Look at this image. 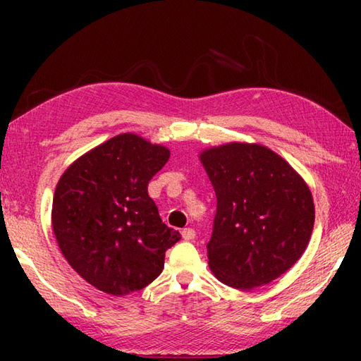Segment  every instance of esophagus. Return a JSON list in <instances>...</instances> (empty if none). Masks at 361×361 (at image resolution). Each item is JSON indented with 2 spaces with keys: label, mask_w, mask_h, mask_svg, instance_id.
Instances as JSON below:
<instances>
[{
  "label": "esophagus",
  "mask_w": 361,
  "mask_h": 361,
  "mask_svg": "<svg viewBox=\"0 0 361 361\" xmlns=\"http://www.w3.org/2000/svg\"><path fill=\"white\" fill-rule=\"evenodd\" d=\"M181 235H183V239H185V240H192L195 237V231L191 229V228H186V229L181 231Z\"/></svg>",
  "instance_id": "obj_1"
}]
</instances>
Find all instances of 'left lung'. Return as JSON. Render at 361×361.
<instances>
[{
  "mask_svg": "<svg viewBox=\"0 0 361 361\" xmlns=\"http://www.w3.org/2000/svg\"><path fill=\"white\" fill-rule=\"evenodd\" d=\"M216 194L207 243L215 277L253 290L285 274L309 245L312 192L283 157L258 143H226L200 152Z\"/></svg>",
  "mask_w": 361,
  "mask_h": 361,
  "instance_id": "8db88e82",
  "label": "left lung"
}]
</instances>
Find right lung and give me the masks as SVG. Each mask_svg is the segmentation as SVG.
Segmentation results:
<instances>
[{"label":"right lung","instance_id":"obj_1","mask_svg":"<svg viewBox=\"0 0 361 361\" xmlns=\"http://www.w3.org/2000/svg\"><path fill=\"white\" fill-rule=\"evenodd\" d=\"M169 148L121 133L76 159L57 183L52 229L60 252L85 282L113 296L159 277L166 252L181 239L162 223L148 183Z\"/></svg>","mask_w":361,"mask_h":361}]
</instances>
